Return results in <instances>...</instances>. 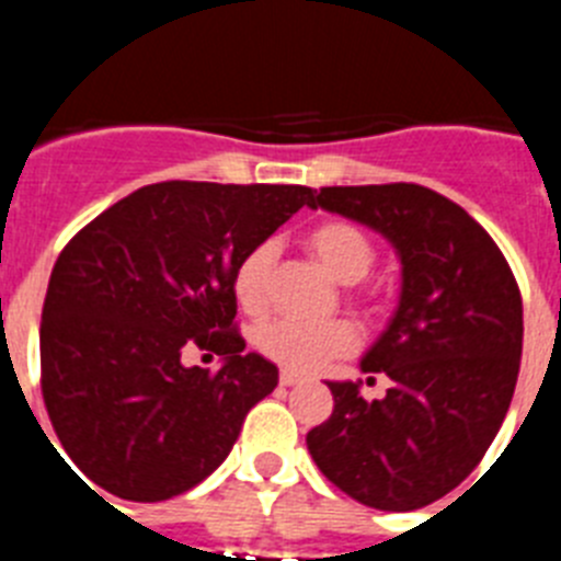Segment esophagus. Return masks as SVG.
Instances as JSON below:
<instances>
[{
    "label": "esophagus",
    "mask_w": 561,
    "mask_h": 561,
    "mask_svg": "<svg viewBox=\"0 0 561 561\" xmlns=\"http://www.w3.org/2000/svg\"><path fill=\"white\" fill-rule=\"evenodd\" d=\"M279 382L282 386H296V382H301V375H296V371H290V368H282Z\"/></svg>",
    "instance_id": "esophagus-1"
}]
</instances>
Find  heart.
Here are the masks:
<instances>
[{"instance_id":"b5f03b06","label":"heart","mask_w":561,"mask_h":561,"mask_svg":"<svg viewBox=\"0 0 561 561\" xmlns=\"http://www.w3.org/2000/svg\"><path fill=\"white\" fill-rule=\"evenodd\" d=\"M305 245L321 268L341 285H350V296L363 305L377 301L380 290L368 285L366 274L375 268L377 245L363 226L346 218H330L307 229ZM276 245L271 240L251 245L234 265L231 287L245 312H260L268 301V276L274 268ZM256 350L268 360L290 371H316L335 357L350 355L357 346L355 327L346 321L307 324L296 318H276L262 324L254 335Z\"/></svg>"}]
</instances>
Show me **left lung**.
Masks as SVG:
<instances>
[{"label":"left lung","instance_id":"8db88e82","mask_svg":"<svg viewBox=\"0 0 561 561\" xmlns=\"http://www.w3.org/2000/svg\"><path fill=\"white\" fill-rule=\"evenodd\" d=\"M310 206L386 234L402 296L363 357V371L391 388L368 402L357 382H327L335 405L307 450L363 506L413 512L453 492L506 419L523 355L517 279L486 229L422 184L321 186Z\"/></svg>","mask_w":561,"mask_h":561}]
</instances>
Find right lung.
Instances as JSON below:
<instances>
[{
	"label": "right lung",
	"mask_w": 561,
	"mask_h": 561,
	"mask_svg": "<svg viewBox=\"0 0 561 561\" xmlns=\"http://www.w3.org/2000/svg\"><path fill=\"white\" fill-rule=\"evenodd\" d=\"M301 184L161 181L64 245L42 310V393L89 481L159 503L211 476L279 371L245 355L234 265L310 204ZM190 345L220 373L180 363Z\"/></svg>",
	"instance_id": "1"
}]
</instances>
